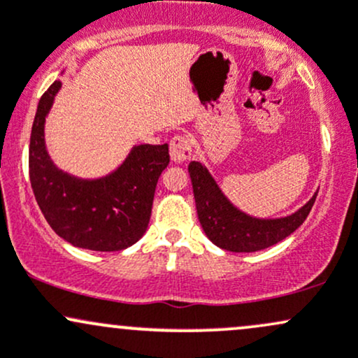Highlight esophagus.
I'll list each match as a JSON object with an SVG mask.
<instances>
[{"mask_svg": "<svg viewBox=\"0 0 358 358\" xmlns=\"http://www.w3.org/2000/svg\"><path fill=\"white\" fill-rule=\"evenodd\" d=\"M170 156L176 163L187 162L192 156V143L190 139L183 134H176L170 141Z\"/></svg>", "mask_w": 358, "mask_h": 358, "instance_id": "obj_1", "label": "esophagus"}]
</instances>
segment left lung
Segmentation results:
<instances>
[{"label":"left lung","instance_id":"obj_1","mask_svg":"<svg viewBox=\"0 0 358 358\" xmlns=\"http://www.w3.org/2000/svg\"><path fill=\"white\" fill-rule=\"evenodd\" d=\"M188 173L203 232L213 244L231 252H256L286 239L306 220L318 195L316 192L310 202L287 217L257 219L241 212L229 202L202 163L192 162L188 165Z\"/></svg>","mask_w":358,"mask_h":358}]
</instances>
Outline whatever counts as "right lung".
<instances>
[{
  "instance_id": "right-lung-1",
  "label": "right lung",
  "mask_w": 358,
  "mask_h": 358,
  "mask_svg": "<svg viewBox=\"0 0 358 358\" xmlns=\"http://www.w3.org/2000/svg\"><path fill=\"white\" fill-rule=\"evenodd\" d=\"M55 80L36 108L28 168L36 203L57 236L82 249L114 252L146 232L156 183L170 163L168 145H139L116 171L80 180L59 170L45 148V117L59 92Z\"/></svg>"
}]
</instances>
